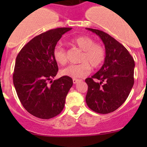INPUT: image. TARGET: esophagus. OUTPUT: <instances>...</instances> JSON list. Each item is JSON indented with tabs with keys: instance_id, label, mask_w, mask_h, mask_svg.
<instances>
[{
	"instance_id": "34e87169",
	"label": "esophagus",
	"mask_w": 147,
	"mask_h": 147,
	"mask_svg": "<svg viewBox=\"0 0 147 147\" xmlns=\"http://www.w3.org/2000/svg\"><path fill=\"white\" fill-rule=\"evenodd\" d=\"M72 81H73V83L74 84H77V83H78V82H80V80H78V79H73L72 80Z\"/></svg>"
}]
</instances>
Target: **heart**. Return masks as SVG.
I'll list each match as a JSON object with an SVG mask.
<instances>
[{
	"mask_svg": "<svg viewBox=\"0 0 147 147\" xmlns=\"http://www.w3.org/2000/svg\"><path fill=\"white\" fill-rule=\"evenodd\" d=\"M72 43L78 47L82 53L80 58V64L69 65L62 69L61 74L64 76L74 78H82L87 76L92 68L99 67L105 60L106 51L103 45L95 43L92 38L86 35L77 37L72 40ZM53 57L60 65L67 63V53L64 47L56 46L53 50Z\"/></svg>",
	"mask_w": 147,
	"mask_h": 147,
	"instance_id": "obj_1",
	"label": "heart"
}]
</instances>
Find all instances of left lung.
I'll return each mask as SVG.
<instances>
[{
  "instance_id": "left-lung-1",
  "label": "left lung",
  "mask_w": 147,
  "mask_h": 147,
  "mask_svg": "<svg viewBox=\"0 0 147 147\" xmlns=\"http://www.w3.org/2000/svg\"><path fill=\"white\" fill-rule=\"evenodd\" d=\"M86 29L101 38L106 51L101 69L85 80L88 85L86 103L97 113H110L126 101L131 92L134 82V60L125 47L107 33Z\"/></svg>"
}]
</instances>
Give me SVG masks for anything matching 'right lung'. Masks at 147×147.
Returning a JSON list of instances; mask_svg holds the SVG:
<instances>
[{"instance_id":"1","label":"right lung","mask_w":147,"mask_h":147,"mask_svg":"<svg viewBox=\"0 0 147 147\" xmlns=\"http://www.w3.org/2000/svg\"><path fill=\"white\" fill-rule=\"evenodd\" d=\"M71 29L56 28L37 35L16 57L13 84L23 107L36 117L50 119L64 108L73 82L67 76L53 81L58 71L53 50L62 35Z\"/></svg>"}]
</instances>
